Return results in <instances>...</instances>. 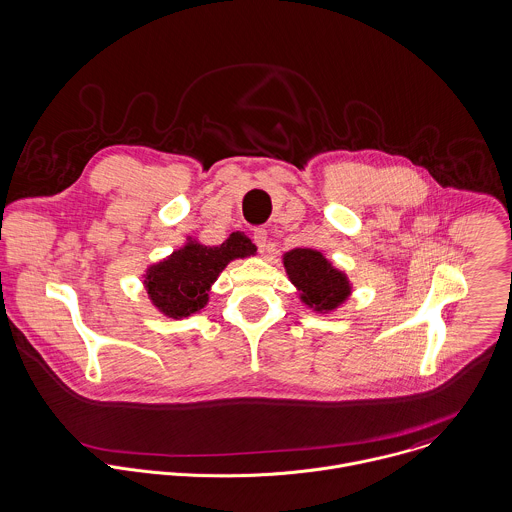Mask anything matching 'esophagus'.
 Segmentation results:
<instances>
[{"label":"esophagus","mask_w":512,"mask_h":512,"mask_svg":"<svg viewBox=\"0 0 512 512\" xmlns=\"http://www.w3.org/2000/svg\"><path fill=\"white\" fill-rule=\"evenodd\" d=\"M269 237H267V231L265 229H255V233H253V241H255V245H257V249L261 251V253H265L267 251V241Z\"/></svg>","instance_id":"obj_1"}]
</instances>
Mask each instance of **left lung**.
Listing matches in <instances>:
<instances>
[{
	"mask_svg": "<svg viewBox=\"0 0 512 512\" xmlns=\"http://www.w3.org/2000/svg\"><path fill=\"white\" fill-rule=\"evenodd\" d=\"M291 283L299 289L301 301L316 312H330L350 297L348 277L316 249H293L283 257Z\"/></svg>",
	"mask_w": 512,
	"mask_h": 512,
	"instance_id": "obj_1",
	"label": "left lung"
}]
</instances>
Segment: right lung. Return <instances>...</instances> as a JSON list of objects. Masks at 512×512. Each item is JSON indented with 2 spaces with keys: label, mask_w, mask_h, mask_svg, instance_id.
<instances>
[{
  "label": "right lung",
  "mask_w": 512,
  "mask_h": 512,
  "mask_svg": "<svg viewBox=\"0 0 512 512\" xmlns=\"http://www.w3.org/2000/svg\"><path fill=\"white\" fill-rule=\"evenodd\" d=\"M257 247L243 233H231L221 245L190 241L144 275L150 301L170 318H186L207 305L209 289L233 259L255 255Z\"/></svg>",
  "instance_id": "obj_1"
}]
</instances>
